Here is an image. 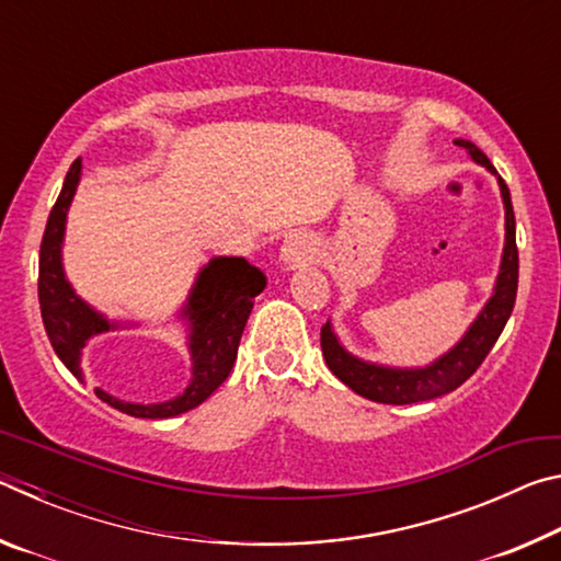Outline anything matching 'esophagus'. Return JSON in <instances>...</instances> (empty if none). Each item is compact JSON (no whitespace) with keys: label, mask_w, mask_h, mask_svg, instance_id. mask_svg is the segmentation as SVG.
I'll list each match as a JSON object with an SVG mask.
<instances>
[{"label":"esophagus","mask_w":561,"mask_h":561,"mask_svg":"<svg viewBox=\"0 0 561 561\" xmlns=\"http://www.w3.org/2000/svg\"><path fill=\"white\" fill-rule=\"evenodd\" d=\"M317 254V240L309 232H291L282 244V260L289 264V267H301L314 260Z\"/></svg>","instance_id":"34e87169"}]
</instances>
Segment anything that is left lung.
I'll return each mask as SVG.
<instances>
[{
  "instance_id": "8db88e82",
  "label": "left lung",
  "mask_w": 561,
  "mask_h": 561,
  "mask_svg": "<svg viewBox=\"0 0 561 561\" xmlns=\"http://www.w3.org/2000/svg\"><path fill=\"white\" fill-rule=\"evenodd\" d=\"M455 146L468 150V153L485 165L492 173H497L495 165L490 163L482 150L470 144V140H455ZM502 201H505V254H502V267L497 277V287L488 307L482 309L478 321L470 327L468 334L455 346L450 354H445L440 360H435L428 368H417V371H396V368L371 366L364 360L354 358L339 346L336 336L331 334L329 324L321 327V351H324L327 366L331 368L339 381H344L351 391L368 398L376 403H391V405H405L428 401V398H438L443 393H450L455 388L462 386L468 378L478 371L482 360L495 346L502 329H505L507 319L512 314L517 297V277H519V254H517V240H515V213H512L510 190L505 180L500 178Z\"/></svg>"
}]
</instances>
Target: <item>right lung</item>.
I'll return each mask as SVG.
<instances>
[{"label": "right lung", "instance_id": "obj_1", "mask_svg": "<svg viewBox=\"0 0 561 561\" xmlns=\"http://www.w3.org/2000/svg\"><path fill=\"white\" fill-rule=\"evenodd\" d=\"M81 175V158L73 160L66 173L64 187L46 220L39 250V307L46 336H49L56 356L69 371L81 378L79 358L81 348L93 334H103L111 324L96 311L89 309L76 297L61 270V240L66 210L76 193ZM264 289V274L242 257H217L201 272L193 294H190V351H193V381L183 396L168 403H123L118 398L103 393L96 396L116 411L133 417H173L201 405L210 398L220 383L230 376L237 348L247 319L252 311V299Z\"/></svg>", "mask_w": 561, "mask_h": 561}]
</instances>
